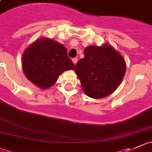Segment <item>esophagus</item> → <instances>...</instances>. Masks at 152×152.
<instances>
[{"label": "esophagus", "mask_w": 152, "mask_h": 152, "mask_svg": "<svg viewBox=\"0 0 152 152\" xmlns=\"http://www.w3.org/2000/svg\"><path fill=\"white\" fill-rule=\"evenodd\" d=\"M72 61L73 62V64H76V63H77V61H78V59L76 58H75L72 59Z\"/></svg>", "instance_id": "1"}]
</instances>
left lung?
<instances>
[{
  "instance_id": "left-lung-1",
  "label": "left lung",
  "mask_w": 152,
  "mask_h": 152,
  "mask_svg": "<svg viewBox=\"0 0 152 152\" xmlns=\"http://www.w3.org/2000/svg\"><path fill=\"white\" fill-rule=\"evenodd\" d=\"M75 71L85 94L100 99L110 95L121 83L126 72L124 57L110 44L89 46Z\"/></svg>"
}]
</instances>
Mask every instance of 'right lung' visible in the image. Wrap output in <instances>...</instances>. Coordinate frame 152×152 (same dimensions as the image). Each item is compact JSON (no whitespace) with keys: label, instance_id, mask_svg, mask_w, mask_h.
<instances>
[{"label":"right lung","instance_id":"right-lung-1","mask_svg":"<svg viewBox=\"0 0 152 152\" xmlns=\"http://www.w3.org/2000/svg\"><path fill=\"white\" fill-rule=\"evenodd\" d=\"M22 65L28 80L41 89L52 87L62 73L75 69L66 47L46 37L39 38L27 47Z\"/></svg>","mask_w":152,"mask_h":152}]
</instances>
